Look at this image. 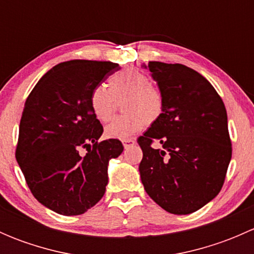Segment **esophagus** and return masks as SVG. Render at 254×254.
Here are the masks:
<instances>
[{
	"label": "esophagus",
	"mask_w": 254,
	"mask_h": 254,
	"mask_svg": "<svg viewBox=\"0 0 254 254\" xmlns=\"http://www.w3.org/2000/svg\"><path fill=\"white\" fill-rule=\"evenodd\" d=\"M122 142L123 145H124V147H129L130 145H134L136 141H135V139H131V137H130V139H124Z\"/></svg>",
	"instance_id": "1"
}]
</instances>
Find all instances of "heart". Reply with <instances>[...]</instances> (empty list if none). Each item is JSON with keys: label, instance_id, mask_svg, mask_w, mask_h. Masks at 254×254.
<instances>
[{"label": "heart", "instance_id": "obj_1", "mask_svg": "<svg viewBox=\"0 0 254 254\" xmlns=\"http://www.w3.org/2000/svg\"><path fill=\"white\" fill-rule=\"evenodd\" d=\"M122 103L124 114L114 118L106 127V135L112 139H127L160 119L165 111L163 94L147 75L134 67L112 75L108 88L97 86L89 96V106L99 122H108L115 108V101Z\"/></svg>", "mask_w": 254, "mask_h": 254}]
</instances>
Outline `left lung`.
Masks as SVG:
<instances>
[{
  "instance_id": "left-lung-1",
  "label": "left lung",
  "mask_w": 254,
  "mask_h": 254,
  "mask_svg": "<svg viewBox=\"0 0 254 254\" xmlns=\"http://www.w3.org/2000/svg\"><path fill=\"white\" fill-rule=\"evenodd\" d=\"M165 111L137 139L139 171L146 193L166 211L187 215L221 190L231 161L227 113L207 79L181 64L150 61ZM158 141L162 149H153Z\"/></svg>"
}]
</instances>
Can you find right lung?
Returning a JSON list of instances; mask_svg holds the SVG:
<instances>
[{
    "label": "right lung",
    "instance_id": "1",
    "mask_svg": "<svg viewBox=\"0 0 254 254\" xmlns=\"http://www.w3.org/2000/svg\"><path fill=\"white\" fill-rule=\"evenodd\" d=\"M118 70L111 61L61 63L25 101L17 162L34 198L58 214L81 215L96 205L106 193L109 160L124 150L118 139L98 142L103 127L89 106L91 92Z\"/></svg>",
    "mask_w": 254,
    "mask_h": 254
}]
</instances>
